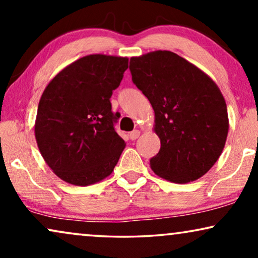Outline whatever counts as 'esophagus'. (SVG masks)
I'll return each mask as SVG.
<instances>
[{"label": "esophagus", "mask_w": 258, "mask_h": 258, "mask_svg": "<svg viewBox=\"0 0 258 258\" xmlns=\"http://www.w3.org/2000/svg\"><path fill=\"white\" fill-rule=\"evenodd\" d=\"M141 135V132L140 130H134V132H132L129 134V137H130V140H136V139H139V136Z\"/></svg>", "instance_id": "1"}]
</instances>
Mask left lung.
<instances>
[{
	"instance_id": "8db88e82",
	"label": "left lung",
	"mask_w": 258,
	"mask_h": 258,
	"mask_svg": "<svg viewBox=\"0 0 258 258\" xmlns=\"http://www.w3.org/2000/svg\"><path fill=\"white\" fill-rule=\"evenodd\" d=\"M133 83L155 112L154 132L161 149L150 160L155 174L184 184L206 175L227 141V103L203 70L168 50L130 58Z\"/></svg>"
}]
</instances>
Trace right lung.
I'll use <instances>...</instances> for the list:
<instances>
[{"label":"right lung","instance_id":"obj_1","mask_svg":"<svg viewBox=\"0 0 258 258\" xmlns=\"http://www.w3.org/2000/svg\"><path fill=\"white\" fill-rule=\"evenodd\" d=\"M128 57L84 56L55 75L38 102L35 139L52 172L86 186L114 171L125 142L114 129L112 90L128 68Z\"/></svg>","mask_w":258,"mask_h":258}]
</instances>
